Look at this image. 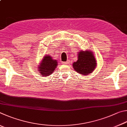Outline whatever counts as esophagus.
Masks as SVG:
<instances>
[{
  "mask_svg": "<svg viewBox=\"0 0 127 127\" xmlns=\"http://www.w3.org/2000/svg\"><path fill=\"white\" fill-rule=\"evenodd\" d=\"M70 63V61H67L66 62H64V64H65V65H68V64H69Z\"/></svg>",
  "mask_w": 127,
  "mask_h": 127,
  "instance_id": "34e87169",
  "label": "esophagus"
}]
</instances>
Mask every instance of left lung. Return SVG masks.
<instances>
[{"mask_svg":"<svg viewBox=\"0 0 127 127\" xmlns=\"http://www.w3.org/2000/svg\"><path fill=\"white\" fill-rule=\"evenodd\" d=\"M77 61L72 64L76 72L83 75H88L92 73L96 66V60L92 51H80L77 54Z\"/></svg>","mask_w":127,"mask_h":127,"instance_id":"8db88e82","label":"left lung"}]
</instances>
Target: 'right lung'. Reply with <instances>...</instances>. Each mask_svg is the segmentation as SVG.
I'll return each instance as SVG.
<instances>
[{
  "label": "right lung",
  "mask_w": 127,
  "mask_h": 127,
  "mask_svg": "<svg viewBox=\"0 0 127 127\" xmlns=\"http://www.w3.org/2000/svg\"><path fill=\"white\" fill-rule=\"evenodd\" d=\"M58 65L56 60H54L51 55H44L42 57L37 67L39 73L42 77L48 76L53 74Z\"/></svg>",
  "instance_id": "obj_1"
}]
</instances>
